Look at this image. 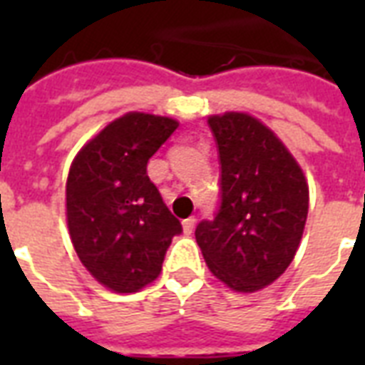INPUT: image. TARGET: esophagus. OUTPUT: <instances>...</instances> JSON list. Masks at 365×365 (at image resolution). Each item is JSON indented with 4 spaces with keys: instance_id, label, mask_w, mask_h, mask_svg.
<instances>
[{
    "instance_id": "obj_1",
    "label": "esophagus",
    "mask_w": 365,
    "mask_h": 365,
    "mask_svg": "<svg viewBox=\"0 0 365 365\" xmlns=\"http://www.w3.org/2000/svg\"><path fill=\"white\" fill-rule=\"evenodd\" d=\"M195 223H197V220H195L193 216L187 217V220H183V222H182V225H183V233H185V235H191V233H193Z\"/></svg>"
}]
</instances>
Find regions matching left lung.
<instances>
[{
  "mask_svg": "<svg viewBox=\"0 0 365 365\" xmlns=\"http://www.w3.org/2000/svg\"><path fill=\"white\" fill-rule=\"evenodd\" d=\"M222 178L216 217L195 229L208 269L235 292L272 284L294 259L309 212V185L271 128L248 113L208 119Z\"/></svg>",
  "mask_w": 365,
  "mask_h": 365,
  "instance_id": "obj_1",
  "label": "left lung"
}]
</instances>
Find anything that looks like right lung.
Wrapping results in <instances>:
<instances>
[{
  "instance_id": "obj_1",
  "label": "right lung",
  "mask_w": 365,
  "mask_h": 365,
  "mask_svg": "<svg viewBox=\"0 0 365 365\" xmlns=\"http://www.w3.org/2000/svg\"><path fill=\"white\" fill-rule=\"evenodd\" d=\"M178 121L126 113L83 145L66 183L71 242L106 288L132 294L153 282L182 223L148 176V160Z\"/></svg>"
}]
</instances>
